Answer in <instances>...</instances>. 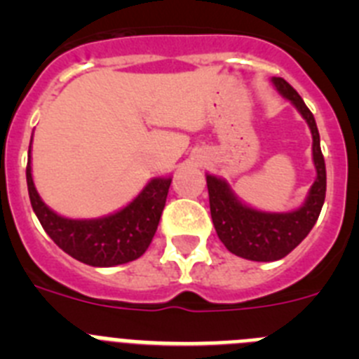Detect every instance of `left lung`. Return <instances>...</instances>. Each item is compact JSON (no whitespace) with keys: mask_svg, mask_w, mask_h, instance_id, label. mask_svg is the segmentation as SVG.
<instances>
[{"mask_svg":"<svg viewBox=\"0 0 359 359\" xmlns=\"http://www.w3.org/2000/svg\"><path fill=\"white\" fill-rule=\"evenodd\" d=\"M273 84L300 111V115L309 123L313 135L316 182L311 187L306 203L298 210L287 214L253 210L231 194L230 187L223 180L210 174L207 176L212 223L217 231V237L226 246L228 252L257 262L278 261L293 252L306 239L322 210L325 201V187H327L325 161L320 149V135L315 116L290 82L282 77H275Z\"/></svg>","mask_w":359,"mask_h":359,"instance_id":"left-lung-1","label":"left lung"}]
</instances>
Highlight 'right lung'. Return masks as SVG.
<instances>
[{
    "label": "right lung",
    "instance_id": "add662e5",
    "mask_svg": "<svg viewBox=\"0 0 359 359\" xmlns=\"http://www.w3.org/2000/svg\"><path fill=\"white\" fill-rule=\"evenodd\" d=\"M172 180H152L138 198L116 214L100 219H66L50 210L37 194L32 180L30 151L27 185L32 208L50 239L73 259L98 268L126 264L145 253L156 233Z\"/></svg>",
    "mask_w": 359,
    "mask_h": 359
}]
</instances>
